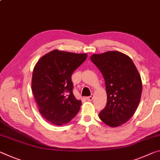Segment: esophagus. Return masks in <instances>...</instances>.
I'll use <instances>...</instances> for the list:
<instances>
[{
  "instance_id": "1",
  "label": "esophagus",
  "mask_w": 160,
  "mask_h": 160,
  "mask_svg": "<svg viewBox=\"0 0 160 160\" xmlns=\"http://www.w3.org/2000/svg\"><path fill=\"white\" fill-rule=\"evenodd\" d=\"M86 99H87V100H88V101H92L93 100V95L92 94V95H90L89 97L86 98Z\"/></svg>"
}]
</instances>
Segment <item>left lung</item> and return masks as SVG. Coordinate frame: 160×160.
<instances>
[{"instance_id":"1","label":"left lung","mask_w":160,"mask_h":160,"mask_svg":"<svg viewBox=\"0 0 160 160\" xmlns=\"http://www.w3.org/2000/svg\"><path fill=\"white\" fill-rule=\"evenodd\" d=\"M90 60L105 79L107 105L99 114L106 125L115 128L133 116L141 99V77L131 58L122 52L108 51L93 54Z\"/></svg>"}]
</instances>
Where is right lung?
Returning a JSON list of instances; mask_svg holds the SVG:
<instances>
[{
    "label": "right lung",
    "mask_w": 160,
    "mask_h": 160,
    "mask_svg": "<svg viewBox=\"0 0 160 160\" xmlns=\"http://www.w3.org/2000/svg\"><path fill=\"white\" fill-rule=\"evenodd\" d=\"M87 57L86 53L54 50L35 65L32 93L40 115L53 125L67 124L79 112L82 102L73 95L71 75Z\"/></svg>",
    "instance_id": "obj_1"
}]
</instances>
